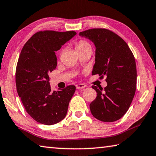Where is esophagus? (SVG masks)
<instances>
[{
  "mask_svg": "<svg viewBox=\"0 0 156 156\" xmlns=\"http://www.w3.org/2000/svg\"><path fill=\"white\" fill-rule=\"evenodd\" d=\"M86 87V85L85 84H83V83H80V84H76V88L80 90V89H83L85 88Z\"/></svg>",
  "mask_w": 156,
  "mask_h": 156,
  "instance_id": "obj_1",
  "label": "esophagus"
}]
</instances>
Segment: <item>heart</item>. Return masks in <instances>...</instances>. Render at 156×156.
I'll list each match as a JSON object with an SVG mask.
<instances>
[{
  "label": "heart",
  "mask_w": 156,
  "mask_h": 156,
  "mask_svg": "<svg viewBox=\"0 0 156 156\" xmlns=\"http://www.w3.org/2000/svg\"><path fill=\"white\" fill-rule=\"evenodd\" d=\"M86 47H91V46L90 44L85 40H80L78 42H76L75 45V48L76 51Z\"/></svg>",
  "instance_id": "b5f03b06"
}]
</instances>
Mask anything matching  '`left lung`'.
Instances as JSON below:
<instances>
[{
	"label": "left lung",
	"instance_id": "8db88e82",
	"mask_svg": "<svg viewBox=\"0 0 156 156\" xmlns=\"http://www.w3.org/2000/svg\"><path fill=\"white\" fill-rule=\"evenodd\" d=\"M96 47L92 75L106 76L107 86L92 88L97 96L90 104L92 115L103 122H114L127 112L134 97L137 72L134 56L122 38L106 29H91L80 33Z\"/></svg>",
	"mask_w": 156,
	"mask_h": 156
}]
</instances>
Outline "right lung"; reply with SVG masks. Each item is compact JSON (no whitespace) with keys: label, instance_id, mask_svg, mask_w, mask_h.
Instances as JSON below:
<instances>
[{"label":"right lung","instance_id":"1","mask_svg":"<svg viewBox=\"0 0 156 156\" xmlns=\"http://www.w3.org/2000/svg\"><path fill=\"white\" fill-rule=\"evenodd\" d=\"M76 34L74 31H41L22 49L16 70V89L27 112L40 123L54 125L66 116L75 86L52 91L48 74L57 66L55 51Z\"/></svg>","mask_w":156,"mask_h":156}]
</instances>
